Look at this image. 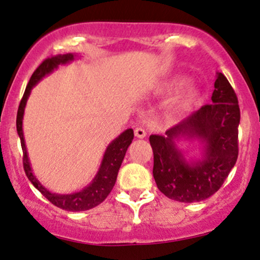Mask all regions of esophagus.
<instances>
[{
	"mask_svg": "<svg viewBox=\"0 0 260 260\" xmlns=\"http://www.w3.org/2000/svg\"><path fill=\"white\" fill-rule=\"evenodd\" d=\"M135 136L139 139H144L146 136V131L142 127H136L135 129Z\"/></svg>",
	"mask_w": 260,
	"mask_h": 260,
	"instance_id": "obj_1",
	"label": "esophagus"
}]
</instances>
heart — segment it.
I'll return each instance as SVG.
<instances>
[{
  "label": "heart",
  "mask_w": 260,
  "mask_h": 260,
  "mask_svg": "<svg viewBox=\"0 0 260 260\" xmlns=\"http://www.w3.org/2000/svg\"><path fill=\"white\" fill-rule=\"evenodd\" d=\"M185 81V78H176L173 81L174 84H180ZM201 99L200 89L195 87H189L177 95L172 102L169 107L168 115L171 118H182V116L188 115L194 110V108L198 106V103Z\"/></svg>",
  "instance_id": "heart-1"
}]
</instances>
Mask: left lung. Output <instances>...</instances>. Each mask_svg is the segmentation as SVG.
Masks as SVG:
<instances>
[{
    "label": "left lung",
    "mask_w": 260,
    "mask_h": 260,
    "mask_svg": "<svg viewBox=\"0 0 260 260\" xmlns=\"http://www.w3.org/2000/svg\"><path fill=\"white\" fill-rule=\"evenodd\" d=\"M212 104H205L184 120L151 135L153 178L166 197L180 203H197L214 195L238 157L241 113L237 95L221 72H216ZM200 142L190 154L183 142Z\"/></svg>",
    "instance_id": "8db88e82"
}]
</instances>
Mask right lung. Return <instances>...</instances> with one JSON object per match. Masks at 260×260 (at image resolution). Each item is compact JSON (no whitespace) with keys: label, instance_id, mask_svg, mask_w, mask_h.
Returning <instances> with one entry per match:
<instances>
[{"label":"right lung","instance_id":"obj_1","mask_svg":"<svg viewBox=\"0 0 260 260\" xmlns=\"http://www.w3.org/2000/svg\"><path fill=\"white\" fill-rule=\"evenodd\" d=\"M77 57V54L69 52V54L56 55V56L44 60L40 63V66L34 71V74L31 75L24 94H23L22 101H20L18 113H17V133H18L20 144H22L23 166H24V171L28 179L50 203L54 204L57 208L67 210V211H86V210L95 208V206L106 200V198L109 195L113 186L115 184L119 168H120L122 159H124L125 153L127 151V147H129L134 140L133 129H126L122 131L118 138L113 140L106 148V152L103 154V158H102L97 174L93 178L92 182L87 186H84L82 190L75 191V193L71 194L52 193V191L46 189L38 180L37 176L33 173L30 161H29L24 134H23V116H24L27 101L29 95H30L33 87H36L44 77L54 72L60 65H66V63L72 62Z\"/></svg>","mask_w":260,"mask_h":260}]
</instances>
